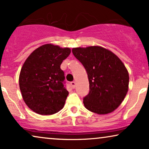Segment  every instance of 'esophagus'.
Masks as SVG:
<instances>
[{
  "mask_svg": "<svg viewBox=\"0 0 149 149\" xmlns=\"http://www.w3.org/2000/svg\"><path fill=\"white\" fill-rule=\"evenodd\" d=\"M70 84L72 85L73 88H74V87H76V82H75V81H72V82H70Z\"/></svg>",
  "mask_w": 149,
  "mask_h": 149,
  "instance_id": "esophagus-1",
  "label": "esophagus"
}]
</instances>
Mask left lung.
<instances>
[{"label":"left lung","mask_w":149,"mask_h":149,"mask_svg":"<svg viewBox=\"0 0 149 149\" xmlns=\"http://www.w3.org/2000/svg\"><path fill=\"white\" fill-rule=\"evenodd\" d=\"M72 54L86 70L89 91L83 97L85 108L104 115L117 109L128 91L129 74L121 60L98 46L73 48Z\"/></svg>","instance_id":"1"}]
</instances>
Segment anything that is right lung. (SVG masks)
Here are the masks:
<instances>
[{"label":"right lung","mask_w":149,"mask_h":149,"mask_svg":"<svg viewBox=\"0 0 149 149\" xmlns=\"http://www.w3.org/2000/svg\"><path fill=\"white\" fill-rule=\"evenodd\" d=\"M70 54L69 48L47 44L34 51L21 69L19 84L22 97L32 111L42 115L58 113L68 91L60 65Z\"/></svg>","instance_id":"right-lung-1"}]
</instances>
